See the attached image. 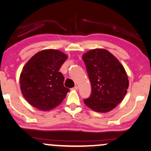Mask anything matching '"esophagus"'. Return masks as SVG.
Here are the masks:
<instances>
[{
  "instance_id": "1",
  "label": "esophagus",
  "mask_w": 151,
  "mask_h": 151,
  "mask_svg": "<svg viewBox=\"0 0 151 151\" xmlns=\"http://www.w3.org/2000/svg\"><path fill=\"white\" fill-rule=\"evenodd\" d=\"M78 88H78V86H74V88H72V90H77Z\"/></svg>"
}]
</instances>
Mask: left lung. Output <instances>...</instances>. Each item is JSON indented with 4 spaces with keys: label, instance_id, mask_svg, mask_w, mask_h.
Masks as SVG:
<instances>
[{
    "label": "left lung",
    "instance_id": "left-lung-1",
    "mask_svg": "<svg viewBox=\"0 0 151 151\" xmlns=\"http://www.w3.org/2000/svg\"><path fill=\"white\" fill-rule=\"evenodd\" d=\"M91 83L90 96L84 104L98 112L112 110L123 101L129 81L124 66L105 49L96 48L82 56Z\"/></svg>",
    "mask_w": 151,
    "mask_h": 151
}]
</instances>
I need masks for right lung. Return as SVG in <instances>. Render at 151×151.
<instances>
[{
	"label": "right lung",
	"instance_id": "right-lung-1",
	"mask_svg": "<svg viewBox=\"0 0 151 151\" xmlns=\"http://www.w3.org/2000/svg\"><path fill=\"white\" fill-rule=\"evenodd\" d=\"M67 55L59 50H41L24 65L20 75V88L24 98L34 108L49 111L57 107L70 90L63 86L59 72Z\"/></svg>",
	"mask_w": 151,
	"mask_h": 151
}]
</instances>
